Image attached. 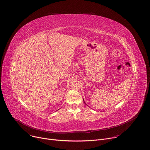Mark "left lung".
<instances>
[{
  "label": "left lung",
  "mask_w": 150,
  "mask_h": 150,
  "mask_svg": "<svg viewBox=\"0 0 150 150\" xmlns=\"http://www.w3.org/2000/svg\"><path fill=\"white\" fill-rule=\"evenodd\" d=\"M84 103H85V102H84ZM85 104H86V103H85Z\"/></svg>",
  "instance_id": "left-lung-1"
}]
</instances>
